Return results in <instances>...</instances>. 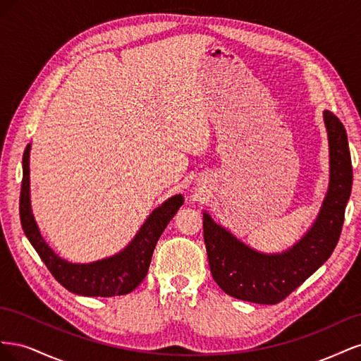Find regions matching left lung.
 Wrapping results in <instances>:
<instances>
[{"label":"left lung","instance_id":"1","mask_svg":"<svg viewBox=\"0 0 361 361\" xmlns=\"http://www.w3.org/2000/svg\"><path fill=\"white\" fill-rule=\"evenodd\" d=\"M324 120L330 143V188L318 220L297 245L283 255L257 253L203 214L211 274L231 297L277 304L302 285L336 248L353 188V164L345 126L331 111H324Z\"/></svg>","mask_w":361,"mask_h":361}]
</instances>
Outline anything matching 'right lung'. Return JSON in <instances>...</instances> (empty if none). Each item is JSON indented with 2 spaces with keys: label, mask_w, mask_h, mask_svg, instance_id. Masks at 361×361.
Listing matches in <instances>:
<instances>
[{
  "label": "right lung",
  "mask_w": 361,
  "mask_h": 361,
  "mask_svg": "<svg viewBox=\"0 0 361 361\" xmlns=\"http://www.w3.org/2000/svg\"><path fill=\"white\" fill-rule=\"evenodd\" d=\"M30 146H27L23 157V185H20L19 197V215L20 224L31 245L47 265L51 274L60 285L68 290L85 295V297H114L133 292L146 277L149 265L154 255L155 245L164 228L167 227L171 218L176 215L179 207L183 204V197L174 195L158 209L152 212L147 221L140 228L122 253L93 264H69L68 260L59 257L48 247L40 236L35 218L30 207V167H28Z\"/></svg>",
  "instance_id": "right-lung-1"
}]
</instances>
